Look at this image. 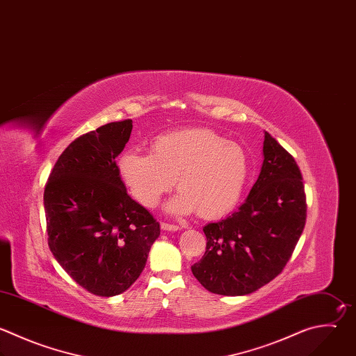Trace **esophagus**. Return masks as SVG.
<instances>
[{
	"label": "esophagus",
	"mask_w": 356,
	"mask_h": 356,
	"mask_svg": "<svg viewBox=\"0 0 356 356\" xmlns=\"http://www.w3.org/2000/svg\"><path fill=\"white\" fill-rule=\"evenodd\" d=\"M161 227H162V230H168V232H176V230L180 229V226L172 225V223H166V222H162Z\"/></svg>",
	"instance_id": "esophagus-1"
}]
</instances>
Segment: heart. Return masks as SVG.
<instances>
[{"mask_svg": "<svg viewBox=\"0 0 356 356\" xmlns=\"http://www.w3.org/2000/svg\"><path fill=\"white\" fill-rule=\"evenodd\" d=\"M118 172L134 198L148 208L156 207L176 179L180 193L168 209L197 211L201 218L212 219L238 205L250 163L241 145L209 130L188 129L158 136L151 143V154H123Z\"/></svg>", "mask_w": 356, "mask_h": 356, "instance_id": "1", "label": "heart"}]
</instances>
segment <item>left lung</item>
<instances>
[{
	"mask_svg": "<svg viewBox=\"0 0 356 356\" xmlns=\"http://www.w3.org/2000/svg\"><path fill=\"white\" fill-rule=\"evenodd\" d=\"M264 161L249 197L225 219L204 226L207 249L191 266L212 293L249 295L289 261L306 222V194L293 156L264 133Z\"/></svg>",
	"mask_w": 356,
	"mask_h": 356,
	"instance_id": "1",
	"label": "left lung"
}]
</instances>
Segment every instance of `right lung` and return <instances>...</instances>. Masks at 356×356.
Listing matches in <instances>:
<instances>
[{
	"instance_id": "1",
	"label": "right lung",
	"mask_w": 356,
	"mask_h": 356,
	"mask_svg": "<svg viewBox=\"0 0 356 356\" xmlns=\"http://www.w3.org/2000/svg\"><path fill=\"white\" fill-rule=\"evenodd\" d=\"M133 120L104 124L72 141L44 187L49 248L88 292L114 296L141 275L159 222L134 201L115 158L130 140Z\"/></svg>"
}]
</instances>
